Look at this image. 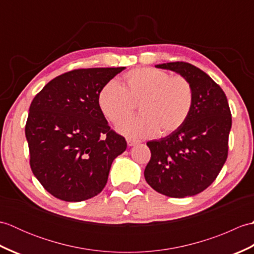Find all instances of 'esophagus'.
<instances>
[{
  "mask_svg": "<svg viewBox=\"0 0 254 254\" xmlns=\"http://www.w3.org/2000/svg\"><path fill=\"white\" fill-rule=\"evenodd\" d=\"M127 142L128 146H133V145H135L138 143L137 139H133V138H127Z\"/></svg>",
  "mask_w": 254,
  "mask_h": 254,
  "instance_id": "esophagus-1",
  "label": "esophagus"
}]
</instances>
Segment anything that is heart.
I'll use <instances>...</instances> for the list:
<instances>
[{"instance_id": "obj_1", "label": "heart", "mask_w": 254, "mask_h": 254, "mask_svg": "<svg viewBox=\"0 0 254 254\" xmlns=\"http://www.w3.org/2000/svg\"><path fill=\"white\" fill-rule=\"evenodd\" d=\"M136 104L142 115L120 124L119 130L133 137L174 133L187 122L194 104V89L182 75L154 67L128 71L122 84L110 80L98 94L101 112L119 124L133 115Z\"/></svg>"}]
</instances>
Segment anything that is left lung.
<instances>
[{
	"label": "left lung",
	"instance_id": "obj_1",
	"mask_svg": "<svg viewBox=\"0 0 254 254\" xmlns=\"http://www.w3.org/2000/svg\"><path fill=\"white\" fill-rule=\"evenodd\" d=\"M190 80L194 104L187 122L168 136L147 142L150 159L145 180L170 197L192 196L216 179L228 156L231 112L220 86L202 69L187 62L156 65Z\"/></svg>",
	"mask_w": 254,
	"mask_h": 254
}]
</instances>
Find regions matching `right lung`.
<instances>
[{
  "label": "right lung",
  "mask_w": 254,
  "mask_h": 254,
  "mask_svg": "<svg viewBox=\"0 0 254 254\" xmlns=\"http://www.w3.org/2000/svg\"><path fill=\"white\" fill-rule=\"evenodd\" d=\"M126 67L78 68L50 80L31 101L25 134L32 174L46 190L80 202L105 188L127 141L98 105L102 86Z\"/></svg>",
  "instance_id": "add662e5"
}]
</instances>
